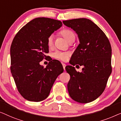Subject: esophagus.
Instances as JSON below:
<instances>
[{
  "instance_id": "obj_1",
  "label": "esophagus",
  "mask_w": 121,
  "mask_h": 121,
  "mask_svg": "<svg viewBox=\"0 0 121 121\" xmlns=\"http://www.w3.org/2000/svg\"><path fill=\"white\" fill-rule=\"evenodd\" d=\"M62 66H63V68H64V70H65V67H66V64H64V63H62Z\"/></svg>"
}]
</instances>
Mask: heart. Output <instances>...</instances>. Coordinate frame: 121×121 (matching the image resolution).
Returning <instances> with one entry per match:
<instances>
[{
    "label": "heart",
    "instance_id": "1",
    "mask_svg": "<svg viewBox=\"0 0 121 121\" xmlns=\"http://www.w3.org/2000/svg\"><path fill=\"white\" fill-rule=\"evenodd\" d=\"M61 35L67 40L68 42H71L75 39V35L74 32L69 29H65L61 31ZM47 44L48 47H51L53 44V36L52 35L48 37L47 40ZM69 52H56L53 54V56L56 59H59L62 61L67 60L68 57L69 56Z\"/></svg>",
    "mask_w": 121,
    "mask_h": 121
}]
</instances>
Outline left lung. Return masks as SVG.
I'll return each instance as SVG.
<instances>
[{"label":"left lung","instance_id":"obj_1","mask_svg":"<svg viewBox=\"0 0 121 121\" xmlns=\"http://www.w3.org/2000/svg\"><path fill=\"white\" fill-rule=\"evenodd\" d=\"M63 23L73 29L79 40L69 63L84 66L82 72L72 66H66L71 77L67 84L69 95L79 103H90L103 93L111 73V44L103 30L89 19L76 18Z\"/></svg>","mask_w":121,"mask_h":121}]
</instances>
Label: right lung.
<instances>
[{
  "mask_svg": "<svg viewBox=\"0 0 121 121\" xmlns=\"http://www.w3.org/2000/svg\"><path fill=\"white\" fill-rule=\"evenodd\" d=\"M60 21L38 17L23 26L15 35L10 48L11 72L18 92L28 101L38 102L49 96L54 82L64 71L57 60L45 68L39 62L49 52L48 37L62 26Z\"/></svg>",
  "mask_w": 121,
  "mask_h": 121,
  "instance_id": "add662e5",
  "label": "right lung"
}]
</instances>
